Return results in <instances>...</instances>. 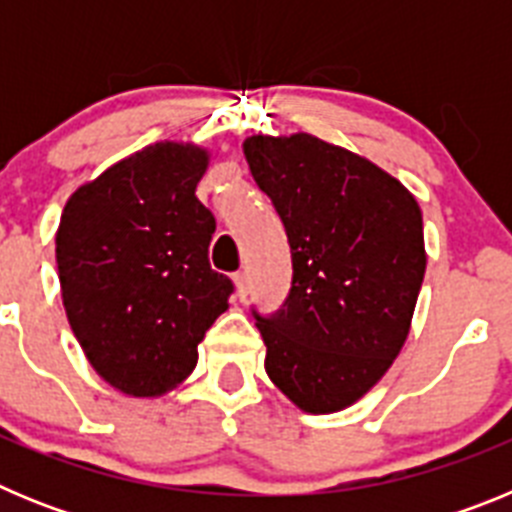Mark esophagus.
<instances>
[{
  "instance_id": "obj_1",
  "label": "esophagus",
  "mask_w": 512,
  "mask_h": 512,
  "mask_svg": "<svg viewBox=\"0 0 512 512\" xmlns=\"http://www.w3.org/2000/svg\"><path fill=\"white\" fill-rule=\"evenodd\" d=\"M233 282H235V292H238V297H241V300H246L248 297V274L246 271H238V274L233 277Z\"/></svg>"
}]
</instances>
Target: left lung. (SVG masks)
Returning a JSON list of instances; mask_svg holds the SVG:
<instances>
[{
	"label": "left lung",
	"instance_id": "8db88e82",
	"mask_svg": "<svg viewBox=\"0 0 512 512\" xmlns=\"http://www.w3.org/2000/svg\"><path fill=\"white\" fill-rule=\"evenodd\" d=\"M243 153L292 253L282 307L251 310L266 374L305 413H336L372 390L408 338L423 215L379 166L307 133L253 135Z\"/></svg>",
	"mask_w": 512,
	"mask_h": 512
}]
</instances>
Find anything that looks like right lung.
Listing matches in <instances>:
<instances>
[{"mask_svg":"<svg viewBox=\"0 0 512 512\" xmlns=\"http://www.w3.org/2000/svg\"><path fill=\"white\" fill-rule=\"evenodd\" d=\"M207 153L156 143L71 194L56 233L61 295L76 341L115 390L156 397L197 364L228 310L230 277L210 266L215 215L197 200Z\"/></svg>","mask_w":512,"mask_h":512,"instance_id":"right-lung-1","label":"right lung"}]
</instances>
